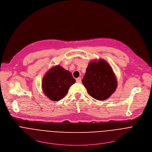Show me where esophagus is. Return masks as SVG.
I'll list each match as a JSON object with an SVG mask.
<instances>
[{
    "mask_svg": "<svg viewBox=\"0 0 152 152\" xmlns=\"http://www.w3.org/2000/svg\"><path fill=\"white\" fill-rule=\"evenodd\" d=\"M76 82H77V83H80V82H81V78H80V77H78V78H77V79H76Z\"/></svg>",
    "mask_w": 152,
    "mask_h": 152,
    "instance_id": "esophagus-1",
    "label": "esophagus"
}]
</instances>
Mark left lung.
<instances>
[{
  "label": "left lung",
  "instance_id": "1",
  "mask_svg": "<svg viewBox=\"0 0 152 152\" xmlns=\"http://www.w3.org/2000/svg\"><path fill=\"white\" fill-rule=\"evenodd\" d=\"M82 83L92 97L101 101L109 98L117 87V79L112 68L102 59L89 63Z\"/></svg>",
  "mask_w": 152,
  "mask_h": 152
}]
</instances>
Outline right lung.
Segmentation results:
<instances>
[{"instance_id":"obj_1","label":"right lung","mask_w":152,"mask_h":152,"mask_svg":"<svg viewBox=\"0 0 152 152\" xmlns=\"http://www.w3.org/2000/svg\"><path fill=\"white\" fill-rule=\"evenodd\" d=\"M76 82L72 74L60 66L52 67L45 75L42 88L45 94L52 101L65 97L70 86Z\"/></svg>"}]
</instances>
